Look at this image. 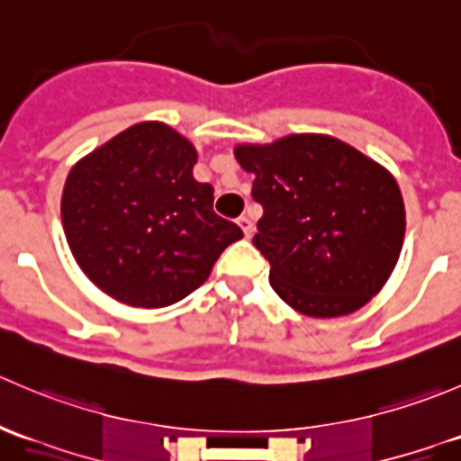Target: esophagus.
Returning <instances> with one entry per match:
<instances>
[{"label":"esophagus","mask_w":461,"mask_h":461,"mask_svg":"<svg viewBox=\"0 0 461 461\" xmlns=\"http://www.w3.org/2000/svg\"><path fill=\"white\" fill-rule=\"evenodd\" d=\"M239 225H240V230H243L245 239H249V236L254 234V222L249 221L248 216H240V218H239Z\"/></svg>","instance_id":"1"}]
</instances>
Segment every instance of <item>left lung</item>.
I'll return each instance as SVG.
<instances>
[{
	"label": "left lung",
	"mask_w": 461,
	"mask_h": 461,
	"mask_svg": "<svg viewBox=\"0 0 461 461\" xmlns=\"http://www.w3.org/2000/svg\"><path fill=\"white\" fill-rule=\"evenodd\" d=\"M263 207L252 243L269 285L308 317H341L368 303L397 263L406 230L393 176L330 136H287L236 147Z\"/></svg>",
	"instance_id": "8db88e82"
}]
</instances>
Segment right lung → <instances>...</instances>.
I'll list each match as a JSON object with an SVG mask.
<instances>
[{
	"label": "right lung",
	"instance_id": "right-lung-1",
	"mask_svg": "<svg viewBox=\"0 0 461 461\" xmlns=\"http://www.w3.org/2000/svg\"><path fill=\"white\" fill-rule=\"evenodd\" d=\"M196 149L160 122L133 124L77 162L62 194L68 248L82 272L120 303L165 308L207 281L243 239L194 180Z\"/></svg>",
	"mask_w": 461,
	"mask_h": 461
}]
</instances>
